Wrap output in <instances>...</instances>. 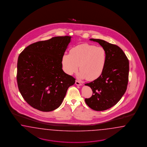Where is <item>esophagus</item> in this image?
Segmentation results:
<instances>
[{
    "label": "esophagus",
    "instance_id": "1",
    "mask_svg": "<svg viewBox=\"0 0 147 147\" xmlns=\"http://www.w3.org/2000/svg\"><path fill=\"white\" fill-rule=\"evenodd\" d=\"M76 85H77V86H81L82 84L80 83L79 81H77V80H76Z\"/></svg>",
    "mask_w": 147,
    "mask_h": 147
}]
</instances>
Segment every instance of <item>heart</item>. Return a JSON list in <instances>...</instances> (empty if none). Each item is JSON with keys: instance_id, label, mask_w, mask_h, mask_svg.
<instances>
[{"instance_id": "obj_1", "label": "heart", "mask_w": 147, "mask_h": 147, "mask_svg": "<svg viewBox=\"0 0 147 147\" xmlns=\"http://www.w3.org/2000/svg\"><path fill=\"white\" fill-rule=\"evenodd\" d=\"M106 52L102 47L93 45H79L70 50V54H65L62 58L64 71L72 75L79 68V77L93 81L102 73L106 61Z\"/></svg>"}]
</instances>
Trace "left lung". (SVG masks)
<instances>
[{
  "instance_id": "left-lung-1",
  "label": "left lung",
  "mask_w": 147,
  "mask_h": 147,
  "mask_svg": "<svg viewBox=\"0 0 147 147\" xmlns=\"http://www.w3.org/2000/svg\"><path fill=\"white\" fill-rule=\"evenodd\" d=\"M90 40L100 45L105 49L107 57L101 75L85 85L93 91L92 96L85 98V102L94 111H103L115 105L125 93L128 82L129 60L118 46L101 39Z\"/></svg>"
}]
</instances>
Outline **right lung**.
Wrapping results in <instances>:
<instances>
[{"mask_svg": "<svg viewBox=\"0 0 147 147\" xmlns=\"http://www.w3.org/2000/svg\"><path fill=\"white\" fill-rule=\"evenodd\" d=\"M71 36H55L29 45L19 55L17 84L24 99L42 111L58 108L76 79L62 70V58Z\"/></svg>", "mask_w": 147, "mask_h": 147, "instance_id": "1", "label": "right lung"}]
</instances>
